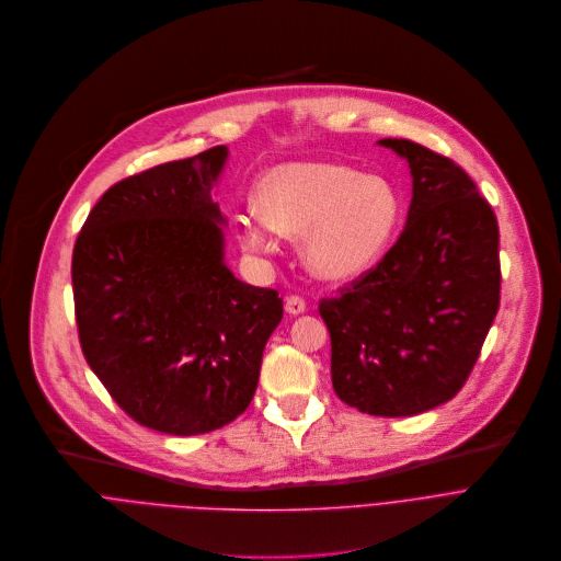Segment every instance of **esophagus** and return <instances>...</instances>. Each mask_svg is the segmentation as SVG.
Masks as SVG:
<instances>
[{
  "label": "esophagus",
  "instance_id": "obj_1",
  "mask_svg": "<svg viewBox=\"0 0 561 561\" xmlns=\"http://www.w3.org/2000/svg\"><path fill=\"white\" fill-rule=\"evenodd\" d=\"M307 309V302L300 298V296H287L285 298V311L289 316H298V313H305Z\"/></svg>",
  "mask_w": 561,
  "mask_h": 561
}]
</instances>
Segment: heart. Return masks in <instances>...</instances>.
<instances>
[{
  "instance_id": "1",
  "label": "heart",
  "mask_w": 561,
  "mask_h": 561,
  "mask_svg": "<svg viewBox=\"0 0 561 561\" xmlns=\"http://www.w3.org/2000/svg\"><path fill=\"white\" fill-rule=\"evenodd\" d=\"M259 211L234 216L237 237L252 252H272L276 232L302 237L307 270L327 283L369 274L387 254L402 203L382 176L341 163H283L256 185Z\"/></svg>"
}]
</instances>
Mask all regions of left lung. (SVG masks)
Wrapping results in <instances>:
<instances>
[{
	"mask_svg": "<svg viewBox=\"0 0 561 561\" xmlns=\"http://www.w3.org/2000/svg\"><path fill=\"white\" fill-rule=\"evenodd\" d=\"M409 163L411 205L376 270L324 298L331 382L369 415H417L467 382L500 307V230L491 205L451 159L380 139Z\"/></svg>",
	"mask_w": 561,
	"mask_h": 561,
	"instance_id": "8db88e82",
	"label": "left lung"
}]
</instances>
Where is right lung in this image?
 Masks as SVG:
<instances>
[{"mask_svg": "<svg viewBox=\"0 0 561 561\" xmlns=\"http://www.w3.org/2000/svg\"><path fill=\"white\" fill-rule=\"evenodd\" d=\"M228 157L216 146L112 185L72 252L90 369L133 420L170 435L209 433L250 407L283 318L274 289L226 263L228 218L211 190Z\"/></svg>", "mask_w": 561, "mask_h": 561, "instance_id": "add662e5", "label": "right lung"}]
</instances>
